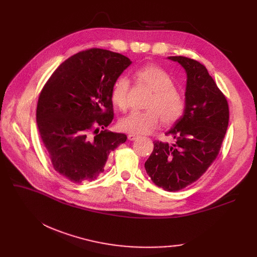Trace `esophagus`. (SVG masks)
<instances>
[{"label": "esophagus", "instance_id": "esophagus-1", "mask_svg": "<svg viewBox=\"0 0 257 257\" xmlns=\"http://www.w3.org/2000/svg\"><path fill=\"white\" fill-rule=\"evenodd\" d=\"M138 138L139 137L136 136V134H129V136H128V140L129 141H136Z\"/></svg>", "mask_w": 257, "mask_h": 257}]
</instances>
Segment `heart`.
Masks as SVG:
<instances>
[{
	"label": "heart",
	"instance_id": "b5f03b06",
	"mask_svg": "<svg viewBox=\"0 0 257 257\" xmlns=\"http://www.w3.org/2000/svg\"><path fill=\"white\" fill-rule=\"evenodd\" d=\"M137 77L153 94L147 104V110L131 111L120 118L121 129L136 136H144L156 129L160 119L167 126L181 119L186 108L185 97L181 90L175 87L173 78L166 70L154 64L146 65L137 72ZM128 90L129 82L125 77H119L111 87L110 100L120 110L127 107Z\"/></svg>",
	"mask_w": 257,
	"mask_h": 257
}]
</instances>
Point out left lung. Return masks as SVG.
Instances as JSON below:
<instances>
[{
	"mask_svg": "<svg viewBox=\"0 0 257 257\" xmlns=\"http://www.w3.org/2000/svg\"><path fill=\"white\" fill-rule=\"evenodd\" d=\"M186 72V108L183 116L168 131L176 143L154 142L145 163L151 180L168 192H178L197 181L217 158L229 121L226 97L199 61L170 56Z\"/></svg>",
	"mask_w": 257,
	"mask_h": 257,
	"instance_id": "obj_1",
	"label": "left lung"
}]
</instances>
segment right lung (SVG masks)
I'll return each mask as SVG.
<instances>
[{
    "label": "right lung",
    "instance_id": "right-lung-1",
    "mask_svg": "<svg viewBox=\"0 0 257 257\" xmlns=\"http://www.w3.org/2000/svg\"><path fill=\"white\" fill-rule=\"evenodd\" d=\"M130 64L121 54L88 49L62 62L40 91V138L54 170L72 182L96 179L109 153L127 140L104 128L113 119L111 87Z\"/></svg>",
    "mask_w": 257,
    "mask_h": 257
}]
</instances>
